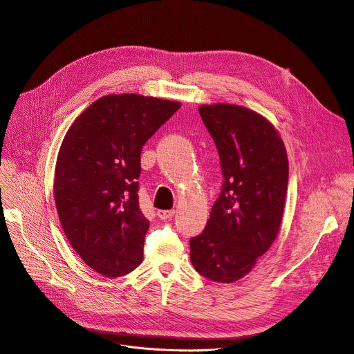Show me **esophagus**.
Segmentation results:
<instances>
[{
  "mask_svg": "<svg viewBox=\"0 0 354 354\" xmlns=\"http://www.w3.org/2000/svg\"><path fill=\"white\" fill-rule=\"evenodd\" d=\"M174 214H176V210H174V209H167V210L160 209V210H158V216H159L160 219H163V221L171 219V218L174 216Z\"/></svg>",
  "mask_w": 354,
  "mask_h": 354,
  "instance_id": "34e87169",
  "label": "esophagus"
}]
</instances>
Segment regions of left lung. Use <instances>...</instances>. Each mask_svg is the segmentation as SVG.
<instances>
[{"label":"left lung","instance_id":"8db88e82","mask_svg":"<svg viewBox=\"0 0 354 354\" xmlns=\"http://www.w3.org/2000/svg\"><path fill=\"white\" fill-rule=\"evenodd\" d=\"M219 152L223 185L205 230L189 240L198 273L233 283L255 266L274 241L288 191L289 160L273 124L247 107L199 106Z\"/></svg>","mask_w":354,"mask_h":354}]
</instances>
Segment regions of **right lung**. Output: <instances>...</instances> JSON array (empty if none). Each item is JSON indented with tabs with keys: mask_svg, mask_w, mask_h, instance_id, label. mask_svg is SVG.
Masks as SVG:
<instances>
[{
	"mask_svg": "<svg viewBox=\"0 0 354 354\" xmlns=\"http://www.w3.org/2000/svg\"><path fill=\"white\" fill-rule=\"evenodd\" d=\"M181 103L135 93L93 102L61 144L54 199L62 230L82 261L106 277L144 259L149 221L139 209L140 151Z\"/></svg>",
	"mask_w": 354,
	"mask_h": 354,
	"instance_id": "obj_1",
	"label": "right lung"
}]
</instances>
